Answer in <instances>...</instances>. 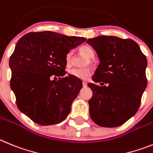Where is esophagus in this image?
<instances>
[{"instance_id": "obj_1", "label": "esophagus", "mask_w": 153, "mask_h": 153, "mask_svg": "<svg viewBox=\"0 0 153 153\" xmlns=\"http://www.w3.org/2000/svg\"><path fill=\"white\" fill-rule=\"evenodd\" d=\"M82 85H83L84 88H85V87H87V85H88V83H87L86 82H82Z\"/></svg>"}]
</instances>
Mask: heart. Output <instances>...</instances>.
I'll return each mask as SVG.
<instances>
[{"mask_svg": "<svg viewBox=\"0 0 153 153\" xmlns=\"http://www.w3.org/2000/svg\"><path fill=\"white\" fill-rule=\"evenodd\" d=\"M80 52L83 55H85L88 59V61L87 62L86 64H91V59H93L94 57V51L91 46L84 45V46L80 47ZM71 58H72V51H68V53L65 56V61H66L67 65H69L71 63ZM68 75L75 78H78V79L86 80L87 78L91 75V70L89 68H71L68 71Z\"/></svg>", "mask_w": 153, "mask_h": 153, "instance_id": "obj_1", "label": "heart"}]
</instances>
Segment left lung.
<instances>
[{
	"label": "left lung",
	"mask_w": 153,
	"mask_h": 153,
	"mask_svg": "<svg viewBox=\"0 0 153 153\" xmlns=\"http://www.w3.org/2000/svg\"><path fill=\"white\" fill-rule=\"evenodd\" d=\"M87 42L100 60L92 79L100 86L88 84L93 91L88 101L91 118L100 126H119L140 107L147 86L146 57L131 39L99 36Z\"/></svg>",
	"instance_id": "1"
}]
</instances>
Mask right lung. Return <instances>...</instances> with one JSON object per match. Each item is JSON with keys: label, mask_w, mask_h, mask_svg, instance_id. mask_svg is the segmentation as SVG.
Segmentation results:
<instances>
[{"label": "right lung", "mask_w": 153, "mask_h": 153, "mask_svg": "<svg viewBox=\"0 0 153 153\" xmlns=\"http://www.w3.org/2000/svg\"><path fill=\"white\" fill-rule=\"evenodd\" d=\"M85 40L51 31L29 33L19 39L9 61L10 88L19 110L33 122L47 126L66 119L82 82L65 76V56Z\"/></svg>", "instance_id": "add662e5"}]
</instances>
